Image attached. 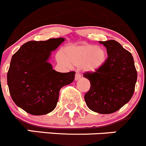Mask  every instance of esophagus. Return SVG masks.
Segmentation results:
<instances>
[{
  "label": "esophagus",
  "instance_id": "1",
  "mask_svg": "<svg viewBox=\"0 0 146 146\" xmlns=\"http://www.w3.org/2000/svg\"><path fill=\"white\" fill-rule=\"evenodd\" d=\"M81 78V74L79 73H77L76 72V76H75V81H78V80H79Z\"/></svg>",
  "mask_w": 146,
  "mask_h": 146
}]
</instances>
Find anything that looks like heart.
<instances>
[{
  "instance_id": "1",
  "label": "heart",
  "mask_w": 146,
  "mask_h": 146,
  "mask_svg": "<svg viewBox=\"0 0 146 146\" xmlns=\"http://www.w3.org/2000/svg\"><path fill=\"white\" fill-rule=\"evenodd\" d=\"M107 58V52L104 47L89 44L69 46L65 48V54L59 52L56 56L57 60L64 66L80 67L83 71L90 73L100 70L105 65Z\"/></svg>"
}]
</instances>
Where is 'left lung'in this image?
<instances>
[{
	"instance_id": "8db88e82",
	"label": "left lung",
	"mask_w": 146,
	"mask_h": 146,
	"mask_svg": "<svg viewBox=\"0 0 146 146\" xmlns=\"http://www.w3.org/2000/svg\"><path fill=\"white\" fill-rule=\"evenodd\" d=\"M99 43L107 48L108 58L100 70L84 74L91 84L84 99L92 111L111 114L122 108L133 96L137 70L132 54L119 42L108 40Z\"/></svg>"
}]
</instances>
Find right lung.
I'll list each match as a JSON object with an SVG mask.
<instances>
[{"label":"right lung","mask_w":146,"mask_h":146,"mask_svg":"<svg viewBox=\"0 0 146 146\" xmlns=\"http://www.w3.org/2000/svg\"><path fill=\"white\" fill-rule=\"evenodd\" d=\"M64 41H29L12 56L7 74L9 92L15 104L29 114L43 115L53 111L60 88L74 81L75 72H57L48 62L51 52Z\"/></svg>","instance_id":"add662e5"}]
</instances>
